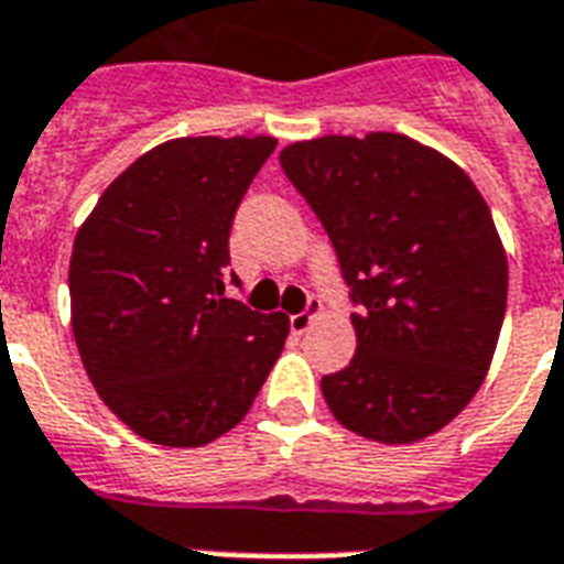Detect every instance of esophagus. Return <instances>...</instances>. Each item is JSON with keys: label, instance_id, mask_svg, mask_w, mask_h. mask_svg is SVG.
<instances>
[{"label": "esophagus", "instance_id": "1", "mask_svg": "<svg viewBox=\"0 0 564 564\" xmlns=\"http://www.w3.org/2000/svg\"><path fill=\"white\" fill-rule=\"evenodd\" d=\"M317 312H321V303L317 300H308V306L303 308V312H297V315H291V333H306L308 327H312V321L317 317Z\"/></svg>", "mask_w": 564, "mask_h": 564}]
</instances>
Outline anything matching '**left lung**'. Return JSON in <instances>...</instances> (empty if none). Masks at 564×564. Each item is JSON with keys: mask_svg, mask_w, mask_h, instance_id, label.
I'll return each instance as SVG.
<instances>
[{"mask_svg": "<svg viewBox=\"0 0 564 564\" xmlns=\"http://www.w3.org/2000/svg\"><path fill=\"white\" fill-rule=\"evenodd\" d=\"M279 163L357 306V354L321 380L333 416L378 443L434 434L478 392L506 317L508 261L485 198L401 133L297 142Z\"/></svg>", "mask_w": 564, "mask_h": 564, "instance_id": "1", "label": "left lung"}]
</instances>
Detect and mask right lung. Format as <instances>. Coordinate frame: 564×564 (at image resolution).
Returning a JSON list of instances; mask_svg holds the SVG:
<instances>
[{
	"instance_id": "1",
	"label": "right lung",
	"mask_w": 564,
	"mask_h": 564,
	"mask_svg": "<svg viewBox=\"0 0 564 564\" xmlns=\"http://www.w3.org/2000/svg\"><path fill=\"white\" fill-rule=\"evenodd\" d=\"M270 137H186L124 169L79 228L70 324L97 395L139 437L205 446L247 416L288 317L226 297L228 235Z\"/></svg>"
}]
</instances>
